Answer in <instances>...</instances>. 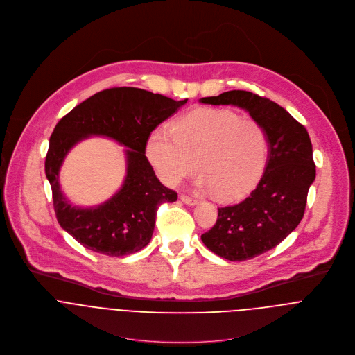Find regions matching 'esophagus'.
I'll use <instances>...</instances> for the list:
<instances>
[{
	"label": "esophagus",
	"mask_w": 355,
	"mask_h": 355,
	"mask_svg": "<svg viewBox=\"0 0 355 355\" xmlns=\"http://www.w3.org/2000/svg\"><path fill=\"white\" fill-rule=\"evenodd\" d=\"M180 200L184 202V204H187V205H196L197 202H198V200H196V198H193V197H189V196H180Z\"/></svg>",
	"instance_id": "obj_1"
}]
</instances>
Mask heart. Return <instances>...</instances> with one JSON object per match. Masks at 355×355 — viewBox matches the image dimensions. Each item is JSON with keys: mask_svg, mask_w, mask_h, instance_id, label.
Masks as SVG:
<instances>
[{"mask_svg": "<svg viewBox=\"0 0 355 355\" xmlns=\"http://www.w3.org/2000/svg\"><path fill=\"white\" fill-rule=\"evenodd\" d=\"M146 155L166 186H178L197 166L200 187L222 200H236L261 179L269 140L258 122L241 119L234 111L200 108L180 116L173 132L153 130Z\"/></svg>", "mask_w": 355, "mask_h": 355, "instance_id": "b5f03b06", "label": "heart"}]
</instances>
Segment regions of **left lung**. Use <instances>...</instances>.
I'll list each match as a JSON object with an SVG mask.
<instances>
[{
  "instance_id": "8db88e82",
  "label": "left lung",
  "mask_w": 355,
  "mask_h": 355,
  "mask_svg": "<svg viewBox=\"0 0 355 355\" xmlns=\"http://www.w3.org/2000/svg\"><path fill=\"white\" fill-rule=\"evenodd\" d=\"M200 103L245 110L269 140L266 168L257 187L243 201L218 208L216 223L201 234L216 255L251 259L276 247L304 216L316 172L309 135L284 108L250 92L232 90Z\"/></svg>"
}]
</instances>
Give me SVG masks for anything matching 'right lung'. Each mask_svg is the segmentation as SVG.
Instances as JSON below:
<instances>
[{
  "label": "right lung",
  "mask_w": 355,
  "mask_h": 355,
  "mask_svg": "<svg viewBox=\"0 0 355 355\" xmlns=\"http://www.w3.org/2000/svg\"><path fill=\"white\" fill-rule=\"evenodd\" d=\"M186 100L175 101L136 87L103 90L76 105L55 126L46 157L58 223L83 247L108 257L144 248L154 232L158 207L178 200L165 187L146 157L150 133ZM90 135H104L128 146L127 178L108 202L92 209L72 206L59 186V169L69 150Z\"/></svg>",
  "instance_id": "obj_1"
}]
</instances>
